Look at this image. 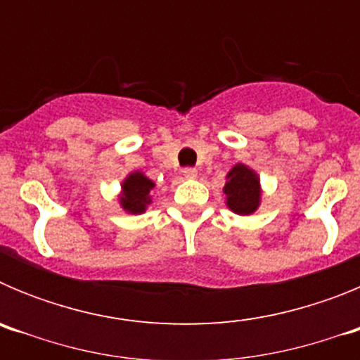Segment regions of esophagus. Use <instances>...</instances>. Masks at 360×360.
I'll list each match as a JSON object with an SVG mask.
<instances>
[{
	"label": "esophagus",
	"mask_w": 360,
	"mask_h": 360,
	"mask_svg": "<svg viewBox=\"0 0 360 360\" xmlns=\"http://www.w3.org/2000/svg\"><path fill=\"white\" fill-rule=\"evenodd\" d=\"M184 176H186L187 180H193V178L198 176V171H196L195 167H186V169H184Z\"/></svg>",
	"instance_id": "esophagus-1"
}]
</instances>
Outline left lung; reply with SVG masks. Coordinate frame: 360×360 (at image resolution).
<instances>
[{
  "label": "left lung",
  "instance_id": "1",
  "mask_svg": "<svg viewBox=\"0 0 360 360\" xmlns=\"http://www.w3.org/2000/svg\"><path fill=\"white\" fill-rule=\"evenodd\" d=\"M227 196V207L240 216H249L257 211L262 203V186L259 176L249 165L236 164L227 173V184L224 187Z\"/></svg>",
  "mask_w": 360,
  "mask_h": 360
}]
</instances>
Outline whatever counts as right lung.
<instances>
[{
	"instance_id": "1",
	"label": "right lung",
	"mask_w": 360,
	"mask_h": 360,
	"mask_svg": "<svg viewBox=\"0 0 360 360\" xmlns=\"http://www.w3.org/2000/svg\"><path fill=\"white\" fill-rule=\"evenodd\" d=\"M155 182L149 180L142 171H133L124 178L120 186L119 203L129 214H142L151 203V191Z\"/></svg>"
}]
</instances>
